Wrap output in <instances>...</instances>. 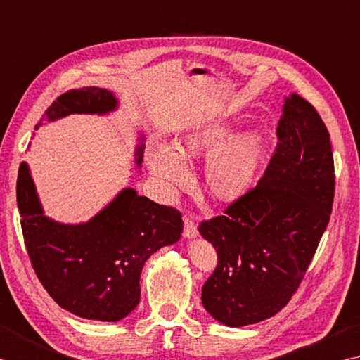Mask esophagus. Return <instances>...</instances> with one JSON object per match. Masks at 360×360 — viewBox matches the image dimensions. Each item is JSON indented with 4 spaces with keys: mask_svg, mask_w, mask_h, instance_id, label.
Returning <instances> with one entry per match:
<instances>
[{
    "mask_svg": "<svg viewBox=\"0 0 360 360\" xmlns=\"http://www.w3.org/2000/svg\"><path fill=\"white\" fill-rule=\"evenodd\" d=\"M183 224H185V226H183V236H185L186 239L197 238V234H199V231H197L195 222L191 221L188 216H185V217H183Z\"/></svg>",
    "mask_w": 360,
    "mask_h": 360,
    "instance_id": "esophagus-1",
    "label": "esophagus"
}]
</instances>
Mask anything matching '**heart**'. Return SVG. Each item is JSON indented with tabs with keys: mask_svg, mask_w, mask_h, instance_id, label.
Here are the masks:
<instances>
[{
	"mask_svg": "<svg viewBox=\"0 0 360 360\" xmlns=\"http://www.w3.org/2000/svg\"><path fill=\"white\" fill-rule=\"evenodd\" d=\"M239 121L221 116L189 129L179 141V149L160 141L148 153L150 172L167 191L189 181L185 157L208 153L205 161V183L210 193L221 200L244 195L258 177L266 157L269 136L262 129L238 131Z\"/></svg>",
	"mask_w": 360,
	"mask_h": 360,
	"instance_id": "b5f03b06",
	"label": "heart"
}]
</instances>
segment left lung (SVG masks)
<instances>
[{"label":"left lung","instance_id":"8db88e82","mask_svg":"<svg viewBox=\"0 0 360 360\" xmlns=\"http://www.w3.org/2000/svg\"><path fill=\"white\" fill-rule=\"evenodd\" d=\"M276 135L280 143L256 188L199 226L219 259L202 304L225 326L259 323L289 303L331 216L334 160L325 122L292 93Z\"/></svg>","mask_w":360,"mask_h":360}]
</instances>
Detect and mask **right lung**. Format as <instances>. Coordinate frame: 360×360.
<instances>
[{"label": "right lung", "mask_w": 360, "mask_h": 360, "mask_svg": "<svg viewBox=\"0 0 360 360\" xmlns=\"http://www.w3.org/2000/svg\"><path fill=\"white\" fill-rule=\"evenodd\" d=\"M113 91L98 86L70 90L53 102L43 121L68 115L105 116L118 110ZM144 134L139 131L135 166L141 169ZM17 202L32 267L54 302L86 320L120 321L139 303L144 262L160 248L180 240L181 214L134 188H122L86 222L63 224L45 214L26 161L20 165Z\"/></svg>", "instance_id": "add662e5"}]
</instances>
